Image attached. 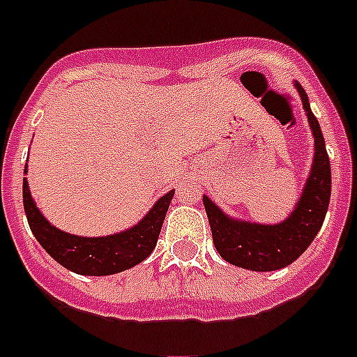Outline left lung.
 Segmentation results:
<instances>
[{"label": "left lung", "mask_w": 357, "mask_h": 357, "mask_svg": "<svg viewBox=\"0 0 357 357\" xmlns=\"http://www.w3.org/2000/svg\"><path fill=\"white\" fill-rule=\"evenodd\" d=\"M296 86L315 136V159L305 191L292 215L280 225L243 223L225 215L207 196H204L215 250L225 260L243 269L266 273L290 266L312 244L328 212L331 198V165L328 150L319 122L310 109L306 91L299 83H296Z\"/></svg>", "instance_id": "8db88e82"}]
</instances>
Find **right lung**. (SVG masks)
<instances>
[{
    "mask_svg": "<svg viewBox=\"0 0 357 357\" xmlns=\"http://www.w3.org/2000/svg\"><path fill=\"white\" fill-rule=\"evenodd\" d=\"M173 192L175 191L162 196L145 219H142V223L134 228L97 238L65 234L47 223L31 200L26 178L22 182V204L35 238L60 266L84 276H107L138 266L152 253L172 204Z\"/></svg>",
    "mask_w": 357,
    "mask_h": 357,
    "instance_id": "1",
    "label": "right lung"
}]
</instances>
